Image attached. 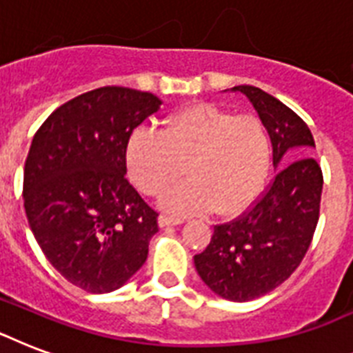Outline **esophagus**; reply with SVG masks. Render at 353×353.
<instances>
[{"label": "esophagus", "mask_w": 353, "mask_h": 353, "mask_svg": "<svg viewBox=\"0 0 353 353\" xmlns=\"http://www.w3.org/2000/svg\"><path fill=\"white\" fill-rule=\"evenodd\" d=\"M181 220H177V218H170V216H159V227H170V225H179Z\"/></svg>", "instance_id": "1"}]
</instances>
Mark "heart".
<instances>
[{"label": "heart", "instance_id": "heart-1", "mask_svg": "<svg viewBox=\"0 0 353 353\" xmlns=\"http://www.w3.org/2000/svg\"><path fill=\"white\" fill-rule=\"evenodd\" d=\"M132 181L159 196L185 174L188 181L163 196L177 216H238L262 196L271 170V137L262 119L199 102L172 113L163 132L139 128L126 148Z\"/></svg>", "mask_w": 353, "mask_h": 353}]
</instances>
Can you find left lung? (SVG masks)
I'll return each instance as SVG.
<instances>
[{"mask_svg":"<svg viewBox=\"0 0 353 353\" xmlns=\"http://www.w3.org/2000/svg\"><path fill=\"white\" fill-rule=\"evenodd\" d=\"M251 101L273 144V165H285L256 203L214 225L196 271L221 299L247 302L279 288L301 265L319 221L323 170L310 128L293 110L254 85H234ZM296 161H293L292 159Z\"/></svg>","mask_w":353,"mask_h":353,"instance_id":"obj_1","label":"left lung"}]
</instances>
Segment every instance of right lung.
Here are the masks:
<instances>
[{
	"label": "right lung",
	"mask_w": 353,
	"mask_h": 353,
	"mask_svg": "<svg viewBox=\"0 0 353 353\" xmlns=\"http://www.w3.org/2000/svg\"><path fill=\"white\" fill-rule=\"evenodd\" d=\"M161 104L146 91L106 85L57 108L34 133L25 214L52 268L84 291L119 290L146 262L159 214L126 179V148Z\"/></svg>",
	"instance_id": "obj_1"
}]
</instances>
